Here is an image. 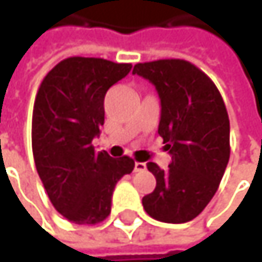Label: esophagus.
Returning a JSON list of instances; mask_svg holds the SVG:
<instances>
[{
	"label": "esophagus",
	"instance_id": "34e87169",
	"mask_svg": "<svg viewBox=\"0 0 262 262\" xmlns=\"http://www.w3.org/2000/svg\"><path fill=\"white\" fill-rule=\"evenodd\" d=\"M147 168V165L144 164V162H135V171H144Z\"/></svg>",
	"mask_w": 262,
	"mask_h": 262
}]
</instances>
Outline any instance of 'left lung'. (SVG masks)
<instances>
[{
	"label": "left lung",
	"instance_id": "8db88e82",
	"mask_svg": "<svg viewBox=\"0 0 262 262\" xmlns=\"http://www.w3.org/2000/svg\"><path fill=\"white\" fill-rule=\"evenodd\" d=\"M133 74L150 80L161 98L158 133L171 164L161 170L153 192L142 197L145 212L164 223L195 219L219 189L229 162V117L220 91L202 70L183 59L136 63Z\"/></svg>",
	"mask_w": 262,
	"mask_h": 262
}]
</instances>
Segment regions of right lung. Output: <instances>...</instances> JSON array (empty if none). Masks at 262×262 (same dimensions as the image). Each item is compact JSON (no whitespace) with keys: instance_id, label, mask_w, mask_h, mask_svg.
<instances>
[{"instance_id":"obj_1","label":"right lung","mask_w":262,"mask_h":262,"mask_svg":"<svg viewBox=\"0 0 262 262\" xmlns=\"http://www.w3.org/2000/svg\"><path fill=\"white\" fill-rule=\"evenodd\" d=\"M130 63L68 57L42 80L33 107L31 147L37 174L57 212L76 225H97L111 214L117 182L135 161L95 151L104 124L107 89L130 73Z\"/></svg>"}]
</instances>
